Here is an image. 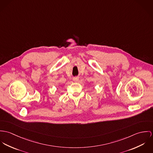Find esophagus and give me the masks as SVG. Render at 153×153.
Masks as SVG:
<instances>
[{"mask_svg":"<svg viewBox=\"0 0 153 153\" xmlns=\"http://www.w3.org/2000/svg\"><path fill=\"white\" fill-rule=\"evenodd\" d=\"M79 77H74L73 78V80L74 82H77L79 80Z\"/></svg>","mask_w":153,"mask_h":153,"instance_id":"obj_1","label":"esophagus"}]
</instances>
